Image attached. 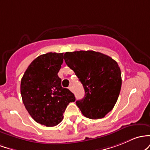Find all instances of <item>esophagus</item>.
Returning <instances> with one entry per match:
<instances>
[{"label":"esophagus","mask_w":150,"mask_h":150,"mask_svg":"<svg viewBox=\"0 0 150 150\" xmlns=\"http://www.w3.org/2000/svg\"><path fill=\"white\" fill-rule=\"evenodd\" d=\"M69 89L71 91H73V88H72V86H69Z\"/></svg>","instance_id":"esophagus-1"}]
</instances>
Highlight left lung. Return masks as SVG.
I'll return each instance as SVG.
<instances>
[{"instance_id":"1","label":"left lung","mask_w":150,"mask_h":150,"mask_svg":"<svg viewBox=\"0 0 150 150\" xmlns=\"http://www.w3.org/2000/svg\"><path fill=\"white\" fill-rule=\"evenodd\" d=\"M64 59L83 84L85 96L76 102L82 114L90 119L105 117L113 108L120 92L122 79L117 62L91 50L66 52Z\"/></svg>"}]
</instances>
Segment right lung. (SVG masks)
Listing matches in <instances>:
<instances>
[{"label": "right lung", "instance_id": "1", "mask_svg": "<svg viewBox=\"0 0 150 150\" xmlns=\"http://www.w3.org/2000/svg\"><path fill=\"white\" fill-rule=\"evenodd\" d=\"M64 53L49 52L37 57L21 79V92L25 108L34 120L47 127L56 126L63 113L76 98L68 88L62 86L58 76Z\"/></svg>", "mask_w": 150, "mask_h": 150}]
</instances>
